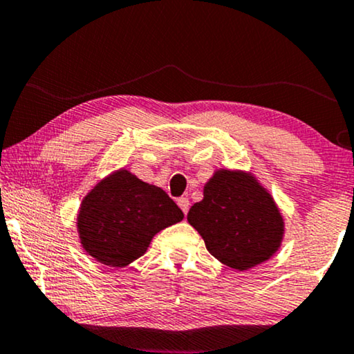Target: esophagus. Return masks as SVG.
<instances>
[{"mask_svg":"<svg viewBox=\"0 0 354 354\" xmlns=\"http://www.w3.org/2000/svg\"><path fill=\"white\" fill-rule=\"evenodd\" d=\"M178 205H180V209L185 212V215H187V210H189L191 205L189 199H187V197H180V199H178Z\"/></svg>","mask_w":354,"mask_h":354,"instance_id":"34e87169","label":"esophagus"}]
</instances>
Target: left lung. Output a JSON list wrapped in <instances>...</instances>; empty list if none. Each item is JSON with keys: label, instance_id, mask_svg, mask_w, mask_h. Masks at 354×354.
<instances>
[{"label": "left lung", "instance_id": "8db88e82", "mask_svg": "<svg viewBox=\"0 0 354 354\" xmlns=\"http://www.w3.org/2000/svg\"><path fill=\"white\" fill-rule=\"evenodd\" d=\"M187 221L204 239L207 251L225 266L248 270L280 248L283 218L272 196L241 171L220 169L204 187Z\"/></svg>", "mask_w": 354, "mask_h": 354}]
</instances>
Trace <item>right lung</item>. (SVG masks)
I'll list each match as a JSON object with an SVG mask.
<instances>
[{"label":"right lung","mask_w":354,"mask_h":354,"mask_svg":"<svg viewBox=\"0 0 354 354\" xmlns=\"http://www.w3.org/2000/svg\"><path fill=\"white\" fill-rule=\"evenodd\" d=\"M183 216L163 189L120 169L86 196L77 228L92 257L105 266L124 267L147 251L155 234Z\"/></svg>","instance_id":"1"}]
</instances>
